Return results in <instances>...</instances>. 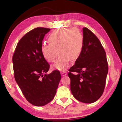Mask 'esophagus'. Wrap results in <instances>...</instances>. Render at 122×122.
Returning <instances> with one entry per match:
<instances>
[{
    "instance_id": "1",
    "label": "esophagus",
    "mask_w": 122,
    "mask_h": 122,
    "mask_svg": "<svg viewBox=\"0 0 122 122\" xmlns=\"http://www.w3.org/2000/svg\"><path fill=\"white\" fill-rule=\"evenodd\" d=\"M61 75H62V76H66L67 75V72L66 71H62V72H61Z\"/></svg>"
}]
</instances>
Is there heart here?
Segmentation results:
<instances>
[{
	"mask_svg": "<svg viewBox=\"0 0 122 122\" xmlns=\"http://www.w3.org/2000/svg\"><path fill=\"white\" fill-rule=\"evenodd\" d=\"M47 40L48 44L44 43L41 45V53L47 61L54 62L58 53L59 57L54 68L59 71H66L71 60L76 61L83 50V34L75 28H63L53 30L48 35Z\"/></svg>",
	"mask_w": 122,
	"mask_h": 122,
	"instance_id": "b5f03b06",
	"label": "heart"
}]
</instances>
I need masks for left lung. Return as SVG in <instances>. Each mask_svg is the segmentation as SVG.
Here are the masks:
<instances>
[{
  "label": "left lung",
  "mask_w": 122,
  "mask_h": 122,
  "mask_svg": "<svg viewBox=\"0 0 122 122\" xmlns=\"http://www.w3.org/2000/svg\"><path fill=\"white\" fill-rule=\"evenodd\" d=\"M83 50L68 75L74 97L81 102L92 103L103 93L108 65L106 51L97 37L86 27L83 28ZM74 72L76 74H73Z\"/></svg>",
  "instance_id": "1"
}]
</instances>
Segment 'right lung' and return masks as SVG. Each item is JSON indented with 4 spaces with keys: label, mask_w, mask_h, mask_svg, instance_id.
Listing matches in <instances>:
<instances>
[{
    "label": "right lung",
    "mask_w": 122,
    "mask_h": 122,
    "mask_svg": "<svg viewBox=\"0 0 122 122\" xmlns=\"http://www.w3.org/2000/svg\"><path fill=\"white\" fill-rule=\"evenodd\" d=\"M49 30L37 27L27 33L18 42L12 57L16 83L26 100L37 107L51 101L61 80L57 70L46 74L50 66L41 53V47Z\"/></svg>",
    "instance_id": "1"
}]
</instances>
